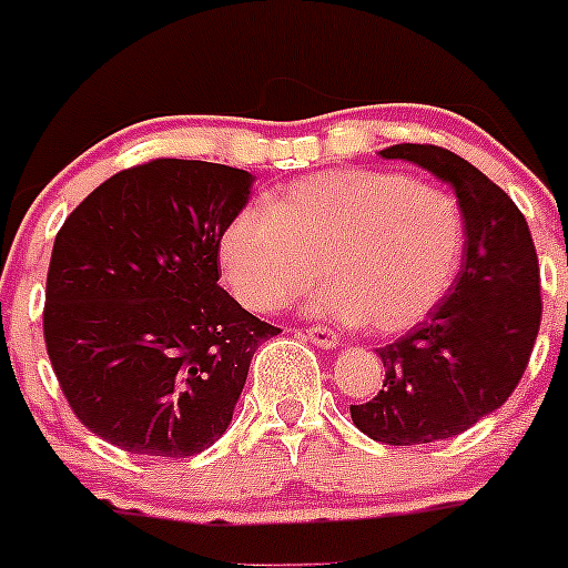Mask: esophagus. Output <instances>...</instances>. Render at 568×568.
Listing matches in <instances>:
<instances>
[{"mask_svg": "<svg viewBox=\"0 0 568 568\" xmlns=\"http://www.w3.org/2000/svg\"><path fill=\"white\" fill-rule=\"evenodd\" d=\"M305 337L311 343H316L318 348H337V346H341V337H337L332 329H326V326H311V329L305 332Z\"/></svg>", "mask_w": 568, "mask_h": 568, "instance_id": "obj_1", "label": "esophagus"}]
</instances>
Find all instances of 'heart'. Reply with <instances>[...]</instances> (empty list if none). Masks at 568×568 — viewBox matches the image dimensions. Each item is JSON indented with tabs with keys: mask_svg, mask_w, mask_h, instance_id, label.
Wrapping results in <instances>:
<instances>
[{
	"mask_svg": "<svg viewBox=\"0 0 568 568\" xmlns=\"http://www.w3.org/2000/svg\"><path fill=\"white\" fill-rule=\"evenodd\" d=\"M454 194L385 170H332L244 205L220 236V266L244 307L283 311L332 277L311 302L318 316L398 335L432 316L464 261Z\"/></svg>",
	"mask_w": 568,
	"mask_h": 568,
	"instance_id": "b5f03b06",
	"label": "heart"
}]
</instances>
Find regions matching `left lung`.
<instances>
[{"instance_id": "left-lung-1", "label": "left lung", "mask_w": 568, "mask_h": 568, "mask_svg": "<svg viewBox=\"0 0 568 568\" xmlns=\"http://www.w3.org/2000/svg\"><path fill=\"white\" fill-rule=\"evenodd\" d=\"M379 153L417 164L454 189L467 242L443 305L376 348L385 390L352 406V420L376 443H437L500 409L523 379L541 324L538 257L523 211L462 156L412 142Z\"/></svg>"}]
</instances>
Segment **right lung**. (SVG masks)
<instances>
[{
	"instance_id": "1",
	"label": "right lung",
	"mask_w": 568,
	"mask_h": 568,
	"mask_svg": "<svg viewBox=\"0 0 568 568\" xmlns=\"http://www.w3.org/2000/svg\"><path fill=\"white\" fill-rule=\"evenodd\" d=\"M255 175L186 159L123 170L60 227L43 335L79 420L142 456L186 459L227 432L277 326L220 288V236Z\"/></svg>"
}]
</instances>
